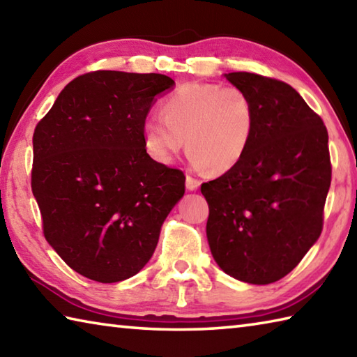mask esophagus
I'll return each instance as SVG.
<instances>
[{"label": "esophagus", "instance_id": "34e87169", "mask_svg": "<svg viewBox=\"0 0 357 357\" xmlns=\"http://www.w3.org/2000/svg\"><path fill=\"white\" fill-rule=\"evenodd\" d=\"M199 181L198 179H195L193 176H190V174H187L185 176V187H187V190H198V187H199Z\"/></svg>", "mask_w": 357, "mask_h": 357}]
</instances>
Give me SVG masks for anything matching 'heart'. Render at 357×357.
I'll return each mask as SVG.
<instances>
[{"label":"heart","mask_w":357,"mask_h":357,"mask_svg":"<svg viewBox=\"0 0 357 357\" xmlns=\"http://www.w3.org/2000/svg\"><path fill=\"white\" fill-rule=\"evenodd\" d=\"M162 116L146 117L142 135L150 156L169 164L187 144L190 162L225 173L240 162L255 123L254 102L238 86L185 83L167 97Z\"/></svg>","instance_id":"heart-1"}]
</instances>
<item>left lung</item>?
<instances>
[{"label": "left lung", "mask_w": 357, "mask_h": 357, "mask_svg": "<svg viewBox=\"0 0 357 357\" xmlns=\"http://www.w3.org/2000/svg\"><path fill=\"white\" fill-rule=\"evenodd\" d=\"M225 75L250 96L255 123L240 162L201 185L207 240L226 274L269 284L288 275L322 234L331 184L328 131L288 83Z\"/></svg>", "instance_id": "8db88e82"}]
</instances>
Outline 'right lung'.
<instances>
[{
  "label": "right lung",
  "mask_w": 357,
  "mask_h": 357,
  "mask_svg": "<svg viewBox=\"0 0 357 357\" xmlns=\"http://www.w3.org/2000/svg\"><path fill=\"white\" fill-rule=\"evenodd\" d=\"M162 74L94 71L69 82L33 131L32 193L43 234L89 280L122 282L155 252L185 176L151 159L142 125Z\"/></svg>",
  "instance_id": "1"
}]
</instances>
